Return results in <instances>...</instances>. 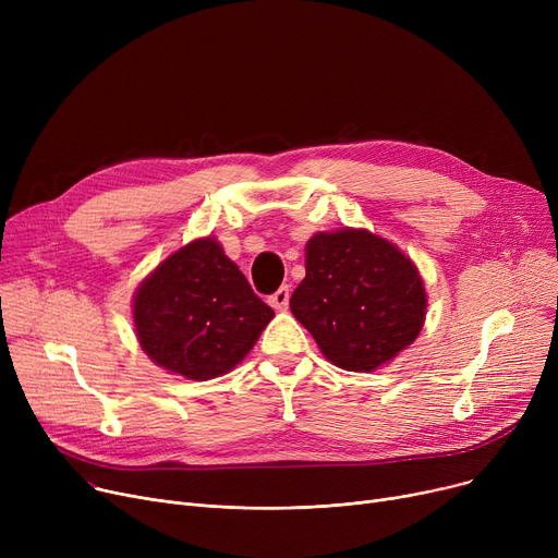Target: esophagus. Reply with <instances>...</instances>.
<instances>
[{"label":"esophagus","instance_id":"34e87169","mask_svg":"<svg viewBox=\"0 0 558 558\" xmlns=\"http://www.w3.org/2000/svg\"><path fill=\"white\" fill-rule=\"evenodd\" d=\"M269 305L274 310H278V312L287 310V305H289V287H280L274 296H269Z\"/></svg>","mask_w":558,"mask_h":558}]
</instances>
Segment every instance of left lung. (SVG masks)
I'll use <instances>...</instances> for the list:
<instances>
[{
	"label": "left lung",
	"instance_id": "8db88e82",
	"mask_svg": "<svg viewBox=\"0 0 558 558\" xmlns=\"http://www.w3.org/2000/svg\"><path fill=\"white\" fill-rule=\"evenodd\" d=\"M289 307L328 362L371 373L418 339L427 289L393 242L345 226L307 240L305 278Z\"/></svg>",
	"mask_w": 558,
	"mask_h": 558
}]
</instances>
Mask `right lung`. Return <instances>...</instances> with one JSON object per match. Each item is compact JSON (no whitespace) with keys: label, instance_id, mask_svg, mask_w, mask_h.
<instances>
[{"label":"right lung","instance_id":"1","mask_svg":"<svg viewBox=\"0 0 558 558\" xmlns=\"http://www.w3.org/2000/svg\"><path fill=\"white\" fill-rule=\"evenodd\" d=\"M274 316L213 234L165 257L133 294L140 348L156 366L196 383L238 366Z\"/></svg>","mask_w":558,"mask_h":558}]
</instances>
